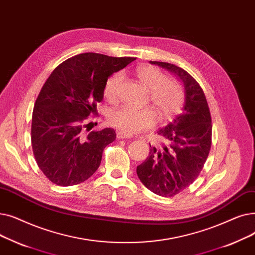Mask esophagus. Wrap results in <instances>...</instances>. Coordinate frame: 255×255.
Wrapping results in <instances>:
<instances>
[{"mask_svg": "<svg viewBox=\"0 0 255 255\" xmlns=\"http://www.w3.org/2000/svg\"><path fill=\"white\" fill-rule=\"evenodd\" d=\"M116 137H117V139H130V138H131V136L126 134V132L121 131V130H118V131H117Z\"/></svg>", "mask_w": 255, "mask_h": 255, "instance_id": "obj_1", "label": "esophagus"}]
</instances>
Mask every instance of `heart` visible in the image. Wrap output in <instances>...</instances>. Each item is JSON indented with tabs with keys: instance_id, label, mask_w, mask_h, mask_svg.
Here are the masks:
<instances>
[{
	"instance_id": "heart-1",
	"label": "heart",
	"mask_w": 255,
	"mask_h": 255,
	"mask_svg": "<svg viewBox=\"0 0 255 255\" xmlns=\"http://www.w3.org/2000/svg\"><path fill=\"white\" fill-rule=\"evenodd\" d=\"M136 76L143 86L149 90V99L157 119L161 123L170 120L176 115L184 103V93L180 85L172 80H167L163 72L151 65H142L136 69ZM124 76L116 72L108 79L104 94L109 102L118 100L119 89ZM156 116L150 109H135L123 106L113 110L108 116L109 124L126 134H135L142 129L151 128Z\"/></svg>"
}]
</instances>
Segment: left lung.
<instances>
[{
	"label": "left lung",
	"instance_id": "obj_1",
	"mask_svg": "<svg viewBox=\"0 0 255 255\" xmlns=\"http://www.w3.org/2000/svg\"><path fill=\"white\" fill-rule=\"evenodd\" d=\"M175 75L183 84L185 102L181 114L157 129L163 143L137 167L141 183L156 195L171 197L197 178L212 145V118L205 95L190 74L174 64L149 61Z\"/></svg>",
	"mask_w": 255,
	"mask_h": 255
}]
</instances>
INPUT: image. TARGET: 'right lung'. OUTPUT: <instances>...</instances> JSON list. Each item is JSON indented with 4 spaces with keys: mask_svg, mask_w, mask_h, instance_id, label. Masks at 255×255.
Here are the masks:
<instances>
[{
    "mask_svg": "<svg viewBox=\"0 0 255 255\" xmlns=\"http://www.w3.org/2000/svg\"><path fill=\"white\" fill-rule=\"evenodd\" d=\"M134 60L80 54L56 67L44 83L33 109L31 141L36 163L55 185L81 184L98 170L116 134L111 128L90 131L86 119L103 101L108 79Z\"/></svg>",
    "mask_w": 255,
    "mask_h": 255,
    "instance_id": "right-lung-1",
    "label": "right lung"
}]
</instances>
